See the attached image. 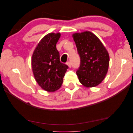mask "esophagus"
<instances>
[{"label":"esophagus","instance_id":"34e87169","mask_svg":"<svg viewBox=\"0 0 133 133\" xmlns=\"http://www.w3.org/2000/svg\"><path fill=\"white\" fill-rule=\"evenodd\" d=\"M66 64L68 65V66L69 67V68H71V63L69 62V61H68V62H67Z\"/></svg>","mask_w":133,"mask_h":133}]
</instances>
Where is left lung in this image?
<instances>
[{
	"mask_svg": "<svg viewBox=\"0 0 133 133\" xmlns=\"http://www.w3.org/2000/svg\"><path fill=\"white\" fill-rule=\"evenodd\" d=\"M80 57L77 71L79 81L87 87L97 86L107 75L109 64L108 51L96 36L90 31L72 35Z\"/></svg>",
	"mask_w": 133,
	"mask_h": 133,
	"instance_id": "left-lung-1",
	"label": "left lung"
}]
</instances>
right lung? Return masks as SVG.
<instances>
[{
	"label": "right lung",
	"mask_w": 133,
	"mask_h": 133,
	"mask_svg": "<svg viewBox=\"0 0 133 133\" xmlns=\"http://www.w3.org/2000/svg\"><path fill=\"white\" fill-rule=\"evenodd\" d=\"M60 33H49L38 43L31 59L32 72L37 83L44 90L55 91L62 85L68 65L61 63L56 43Z\"/></svg>",
	"instance_id": "add662e5"
}]
</instances>
